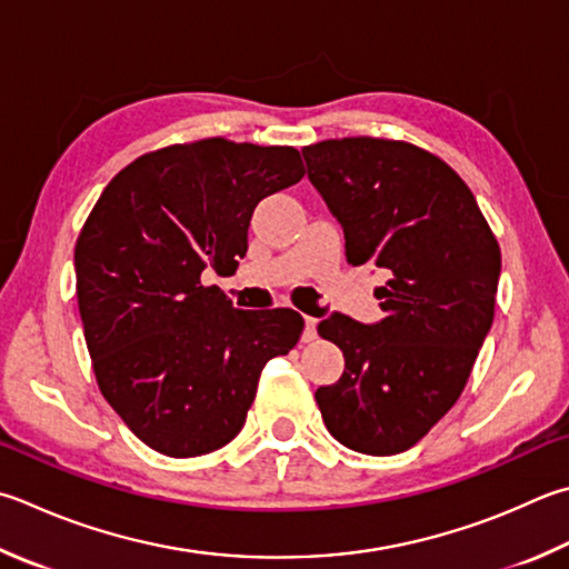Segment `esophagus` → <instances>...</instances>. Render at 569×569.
Segmentation results:
<instances>
[{
	"label": "esophagus",
	"instance_id": "34e87169",
	"mask_svg": "<svg viewBox=\"0 0 569 569\" xmlns=\"http://www.w3.org/2000/svg\"><path fill=\"white\" fill-rule=\"evenodd\" d=\"M317 325H319V321L315 317H305V335H302L305 345H309V341L317 339Z\"/></svg>",
	"mask_w": 569,
	"mask_h": 569
}]
</instances>
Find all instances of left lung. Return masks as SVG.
<instances>
[{
  "instance_id": "left-lung-1",
  "label": "left lung",
  "mask_w": 569,
  "mask_h": 569,
  "mask_svg": "<svg viewBox=\"0 0 569 569\" xmlns=\"http://www.w3.org/2000/svg\"><path fill=\"white\" fill-rule=\"evenodd\" d=\"M302 153L345 228L347 260L386 274L379 325L345 315L319 325L347 367L317 389V406L351 451H409L466 389L496 315L498 240L463 178L413 143L351 136Z\"/></svg>"
}]
</instances>
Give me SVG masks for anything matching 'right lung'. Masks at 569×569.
<instances>
[{
    "instance_id": "1",
    "label": "right lung",
    "mask_w": 569,
    "mask_h": 569,
    "mask_svg": "<svg viewBox=\"0 0 569 569\" xmlns=\"http://www.w3.org/2000/svg\"><path fill=\"white\" fill-rule=\"evenodd\" d=\"M302 176L292 146L202 138L136 158L86 218L73 264L96 381L153 451L230 443L264 363L302 337L295 309L244 312L200 280L238 270L257 202Z\"/></svg>"
}]
</instances>
